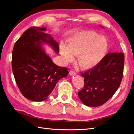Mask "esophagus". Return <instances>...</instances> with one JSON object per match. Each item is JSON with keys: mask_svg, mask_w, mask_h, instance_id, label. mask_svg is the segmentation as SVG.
<instances>
[{"mask_svg": "<svg viewBox=\"0 0 134 134\" xmlns=\"http://www.w3.org/2000/svg\"><path fill=\"white\" fill-rule=\"evenodd\" d=\"M76 74L75 72L73 70H71L70 72H69V75H71V76H72V75H75Z\"/></svg>", "mask_w": 134, "mask_h": 134, "instance_id": "esophagus-1", "label": "esophagus"}]
</instances>
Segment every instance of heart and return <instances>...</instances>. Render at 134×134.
<instances>
[{
	"mask_svg": "<svg viewBox=\"0 0 134 134\" xmlns=\"http://www.w3.org/2000/svg\"><path fill=\"white\" fill-rule=\"evenodd\" d=\"M107 38L92 30L76 32L69 38L68 45L61 46L60 53L65 62L77 54L76 63L83 70H91L103 60L108 50Z\"/></svg>",
	"mask_w": 134,
	"mask_h": 134,
	"instance_id": "heart-1",
	"label": "heart"
}]
</instances>
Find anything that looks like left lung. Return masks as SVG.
I'll list each match as a JSON object with an SVG mask.
<instances>
[{
  "mask_svg": "<svg viewBox=\"0 0 134 134\" xmlns=\"http://www.w3.org/2000/svg\"><path fill=\"white\" fill-rule=\"evenodd\" d=\"M124 58L122 52L108 54L95 68L81 73L84 86L78 96L84 105L98 107L113 96L122 79Z\"/></svg>",
  "mask_w": 134,
  "mask_h": 134,
  "instance_id": "obj_1",
  "label": "left lung"
}]
</instances>
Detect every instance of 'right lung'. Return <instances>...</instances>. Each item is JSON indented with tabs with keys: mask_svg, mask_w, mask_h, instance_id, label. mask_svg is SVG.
Masks as SVG:
<instances>
[{
	"mask_svg": "<svg viewBox=\"0 0 134 134\" xmlns=\"http://www.w3.org/2000/svg\"><path fill=\"white\" fill-rule=\"evenodd\" d=\"M45 27H32L14 44L12 66L16 83L28 99L41 102L47 98L59 80L69 74L65 68L52 62L43 48L47 44L58 54L59 44Z\"/></svg>",
	"mask_w": 134,
	"mask_h": 134,
	"instance_id": "obj_1",
	"label": "right lung"
}]
</instances>
